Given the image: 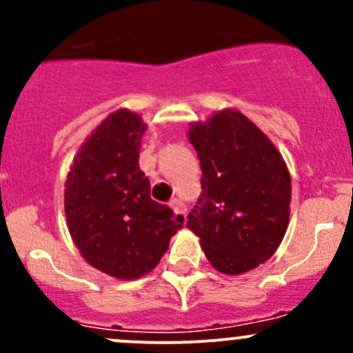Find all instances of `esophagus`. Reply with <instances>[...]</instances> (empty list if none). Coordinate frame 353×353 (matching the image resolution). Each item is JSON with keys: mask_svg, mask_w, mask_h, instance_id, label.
Instances as JSON below:
<instances>
[{"mask_svg": "<svg viewBox=\"0 0 353 353\" xmlns=\"http://www.w3.org/2000/svg\"><path fill=\"white\" fill-rule=\"evenodd\" d=\"M170 208L174 210V213H176V216H177V220H186V205H184L183 201H181V199H177V198H174V199H170Z\"/></svg>", "mask_w": 353, "mask_h": 353, "instance_id": "esophagus-1", "label": "esophagus"}]
</instances>
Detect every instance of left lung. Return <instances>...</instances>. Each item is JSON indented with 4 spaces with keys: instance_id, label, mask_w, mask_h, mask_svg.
Here are the masks:
<instances>
[{
    "instance_id": "left-lung-1",
    "label": "left lung",
    "mask_w": 353,
    "mask_h": 353,
    "mask_svg": "<svg viewBox=\"0 0 353 353\" xmlns=\"http://www.w3.org/2000/svg\"><path fill=\"white\" fill-rule=\"evenodd\" d=\"M201 194L188 215L213 268L241 275L272 258L288 225L290 174L272 141L239 110L191 124Z\"/></svg>"
}]
</instances>
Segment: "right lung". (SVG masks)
<instances>
[{"label": "right lung", "instance_id": "1", "mask_svg": "<svg viewBox=\"0 0 353 353\" xmlns=\"http://www.w3.org/2000/svg\"><path fill=\"white\" fill-rule=\"evenodd\" d=\"M145 130L131 110L112 112L81 145L66 179L74 244L94 268L121 280L152 272L183 227L172 208L150 198L138 163Z\"/></svg>", "mask_w": 353, "mask_h": 353}]
</instances>
